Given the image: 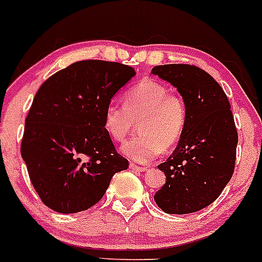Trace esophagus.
Instances as JSON below:
<instances>
[{"label": "esophagus", "mask_w": 262, "mask_h": 262, "mask_svg": "<svg viewBox=\"0 0 262 262\" xmlns=\"http://www.w3.org/2000/svg\"><path fill=\"white\" fill-rule=\"evenodd\" d=\"M130 168L132 170H136V172H145V170H147V167L137 166V164H135V163H131L130 164Z\"/></svg>", "instance_id": "esophagus-1"}]
</instances>
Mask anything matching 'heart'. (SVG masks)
Instances as JSON below:
<instances>
[{
    "label": "heart",
    "mask_w": 262,
    "mask_h": 262,
    "mask_svg": "<svg viewBox=\"0 0 262 262\" xmlns=\"http://www.w3.org/2000/svg\"><path fill=\"white\" fill-rule=\"evenodd\" d=\"M188 120L184 99L155 79H142L123 95V105L108 102L104 111L105 130L122 142L139 123L140 134L125 142L123 155L148 163L181 139Z\"/></svg>",
    "instance_id": "heart-1"
}]
</instances>
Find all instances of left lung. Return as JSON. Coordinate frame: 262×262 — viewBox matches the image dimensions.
<instances>
[{
  "instance_id": "left-lung-1",
  "label": "left lung",
  "mask_w": 262,
  "mask_h": 262,
  "mask_svg": "<svg viewBox=\"0 0 262 262\" xmlns=\"http://www.w3.org/2000/svg\"><path fill=\"white\" fill-rule=\"evenodd\" d=\"M152 74L177 88L188 108L178 146L158 166L167 181L155 202L164 213H194L215 201L233 177L237 131L230 102L213 76L195 66H157Z\"/></svg>"
}]
</instances>
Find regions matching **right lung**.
<instances>
[{"instance_id":"add662e5","label":"right lung","mask_w":262,"mask_h":262,"mask_svg":"<svg viewBox=\"0 0 262 262\" xmlns=\"http://www.w3.org/2000/svg\"><path fill=\"white\" fill-rule=\"evenodd\" d=\"M136 74L116 61L81 60L47 79L26 117L20 155L42 202L63 214L89 209L128 168L105 130L104 111Z\"/></svg>"}]
</instances>
